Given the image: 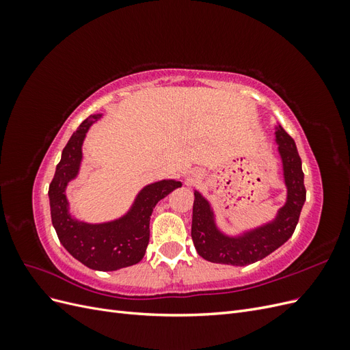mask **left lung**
<instances>
[{"label":"left lung","mask_w":350,"mask_h":350,"mask_svg":"<svg viewBox=\"0 0 350 350\" xmlns=\"http://www.w3.org/2000/svg\"><path fill=\"white\" fill-rule=\"evenodd\" d=\"M274 135L288 189L286 203L279 208L276 217L267 224L230 237L217 228L208 200L194 191L191 237L198 256L204 260L229 266H247L267 257L292 237L306 197L302 162L293 139L280 125L276 126Z\"/></svg>","instance_id":"obj_1"}]
</instances>
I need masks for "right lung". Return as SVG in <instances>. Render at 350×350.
Segmentation results:
<instances>
[{"label":"right lung","instance_id":"obj_1","mask_svg":"<svg viewBox=\"0 0 350 350\" xmlns=\"http://www.w3.org/2000/svg\"><path fill=\"white\" fill-rule=\"evenodd\" d=\"M102 113L90 115L71 135L49 185L51 219L59 242L84 266L99 271H115L142 261L150 238V216L154 206L183 184L162 179L146 185L126 213L103 224H88L74 217L67 200V185L76 179L83 161L81 146L93 122Z\"/></svg>","mask_w":350,"mask_h":350}]
</instances>
